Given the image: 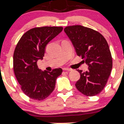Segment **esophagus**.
<instances>
[{"mask_svg":"<svg viewBox=\"0 0 124 124\" xmlns=\"http://www.w3.org/2000/svg\"><path fill=\"white\" fill-rule=\"evenodd\" d=\"M63 70L64 71H71V69H70V68H64Z\"/></svg>","mask_w":124,"mask_h":124,"instance_id":"1","label":"esophagus"}]
</instances>
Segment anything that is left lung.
Here are the masks:
<instances>
[{"mask_svg": "<svg viewBox=\"0 0 124 124\" xmlns=\"http://www.w3.org/2000/svg\"><path fill=\"white\" fill-rule=\"evenodd\" d=\"M64 31L77 54L88 65L85 72L78 70L80 78L75 84L76 88L88 97L99 94L106 85L113 66L108 42L98 31L81 25L67 26Z\"/></svg>", "mask_w": 124, "mask_h": 124, "instance_id": "left-lung-1", "label": "left lung"}]
</instances>
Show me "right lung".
<instances>
[{"mask_svg":"<svg viewBox=\"0 0 124 124\" xmlns=\"http://www.w3.org/2000/svg\"><path fill=\"white\" fill-rule=\"evenodd\" d=\"M63 27L43 26L31 29L21 37L13 55V69L24 94L30 98L42 101L53 92L62 68L42 71L37 61L43 59L46 46L62 32Z\"/></svg>","mask_w":124,"mask_h":124,"instance_id":"1","label":"right lung"}]
</instances>
